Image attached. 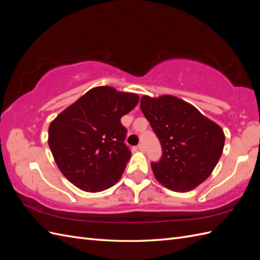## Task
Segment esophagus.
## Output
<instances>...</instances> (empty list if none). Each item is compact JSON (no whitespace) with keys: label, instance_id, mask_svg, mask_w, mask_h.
Here are the masks:
<instances>
[{"label":"esophagus","instance_id":"1","mask_svg":"<svg viewBox=\"0 0 260 260\" xmlns=\"http://www.w3.org/2000/svg\"><path fill=\"white\" fill-rule=\"evenodd\" d=\"M138 149H139L140 152H144L145 151V147L143 146V144H139L138 145Z\"/></svg>","mask_w":260,"mask_h":260}]
</instances>
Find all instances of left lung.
I'll list each match as a JSON object with an SVG mask.
<instances>
[{
  "mask_svg": "<svg viewBox=\"0 0 260 260\" xmlns=\"http://www.w3.org/2000/svg\"><path fill=\"white\" fill-rule=\"evenodd\" d=\"M140 106L162 148L161 158L151 164L158 182L176 192H188L204 182L221 157L223 130L172 95H144Z\"/></svg>",
  "mask_w": 260,
  "mask_h": 260,
  "instance_id": "left-lung-1",
  "label": "left lung"
}]
</instances>
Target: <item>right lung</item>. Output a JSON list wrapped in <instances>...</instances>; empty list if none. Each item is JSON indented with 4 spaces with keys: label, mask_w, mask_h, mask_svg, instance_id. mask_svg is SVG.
Segmentation results:
<instances>
[{
    "label": "right lung",
    "mask_w": 260,
    "mask_h": 260,
    "mask_svg": "<svg viewBox=\"0 0 260 260\" xmlns=\"http://www.w3.org/2000/svg\"><path fill=\"white\" fill-rule=\"evenodd\" d=\"M135 93L96 86L62 111L49 127L57 167L85 192H101L121 178L131 157L120 118L139 102Z\"/></svg>",
    "instance_id": "add662e5"
}]
</instances>
